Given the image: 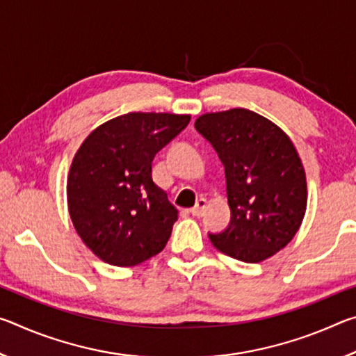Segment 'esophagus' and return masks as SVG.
Wrapping results in <instances>:
<instances>
[{"label": "esophagus", "instance_id": "obj_1", "mask_svg": "<svg viewBox=\"0 0 356 356\" xmlns=\"http://www.w3.org/2000/svg\"><path fill=\"white\" fill-rule=\"evenodd\" d=\"M206 206H207V201L204 200V197H200V200L196 201V206L193 207V209H190V213L193 216H202L204 210H206Z\"/></svg>", "mask_w": 356, "mask_h": 356}]
</instances>
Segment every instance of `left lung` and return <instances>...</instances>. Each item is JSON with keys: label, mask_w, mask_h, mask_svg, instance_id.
<instances>
[{"label": "left lung", "mask_w": 356, "mask_h": 356, "mask_svg": "<svg viewBox=\"0 0 356 356\" xmlns=\"http://www.w3.org/2000/svg\"><path fill=\"white\" fill-rule=\"evenodd\" d=\"M195 129L212 144L226 174L231 221L209 234L218 251L257 264L291 242L306 210V177L292 141L245 108L202 114Z\"/></svg>", "instance_id": "8db88e82"}]
</instances>
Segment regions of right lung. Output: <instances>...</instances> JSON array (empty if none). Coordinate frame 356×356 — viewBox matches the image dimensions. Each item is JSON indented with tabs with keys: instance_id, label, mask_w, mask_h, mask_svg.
I'll return each mask as SVG.
<instances>
[{
	"instance_id": "right-lung-1",
	"label": "right lung",
	"mask_w": 356,
	"mask_h": 356,
	"mask_svg": "<svg viewBox=\"0 0 356 356\" xmlns=\"http://www.w3.org/2000/svg\"><path fill=\"white\" fill-rule=\"evenodd\" d=\"M190 116L129 113L102 124L78 149L67 180L69 212L95 256L134 267L165 248L177 210L152 180L156 152Z\"/></svg>"
}]
</instances>
